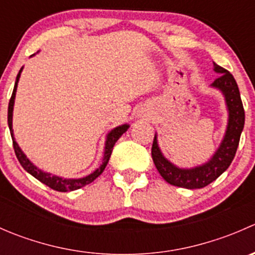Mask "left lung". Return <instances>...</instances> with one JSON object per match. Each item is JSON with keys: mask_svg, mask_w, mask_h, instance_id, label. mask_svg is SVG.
I'll list each match as a JSON object with an SVG mask.
<instances>
[{"mask_svg": "<svg viewBox=\"0 0 255 255\" xmlns=\"http://www.w3.org/2000/svg\"><path fill=\"white\" fill-rule=\"evenodd\" d=\"M213 71L220 74V76L210 86L223 95L228 111L225 135L215 154L201 165L194 168H179L164 156L159 148L158 134L155 133L154 135L151 158L159 174L166 182L174 186L185 189H201L207 186L227 170L237 151L239 138L244 127V109L238 85L230 71L221 68L216 63H213Z\"/></svg>", "mask_w": 255, "mask_h": 255, "instance_id": "obj_1", "label": "left lung"}]
</instances>
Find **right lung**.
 Instances as JSON below:
<instances>
[{"label": "right lung", "mask_w": 255, "mask_h": 255, "mask_svg": "<svg viewBox=\"0 0 255 255\" xmlns=\"http://www.w3.org/2000/svg\"><path fill=\"white\" fill-rule=\"evenodd\" d=\"M23 66L20 68L19 73H18L17 79H16V84H14V89L13 92H12L11 100H9L8 104V127H9V132H11V137H12V142H13V148H14V153H16V156L18 159V161L20 163V165L23 166L27 173H29L30 175L34 176L35 179L39 180L40 182L45 184L47 186L50 187V189L56 190V191L60 192H68V191H74V190H78L84 187L85 185L91 184L96 177H99L102 174V171L105 170L106 168L107 163L110 160V156L112 154V149L113 145H115L116 142L121 138V135L123 134L125 132H127V129L129 128V125L128 123H125V125H121L118 127H115L113 129H111L109 132V134L106 135V142H105V150H104V156H102V163L101 165L99 166L97 169H95L91 174L89 175L84 176V177H79V179H71V177H61L58 175H54V174L47 173V171H43L42 169H39L38 166H35L29 159L27 158L23 150L20 149V146L18 145V143L14 139V134H13V127H12V120H13V106H14V99H16V92H17V86H18V81H19L20 74H22Z\"/></svg>", "instance_id": "right-lung-1"}]
</instances>
